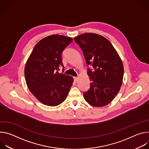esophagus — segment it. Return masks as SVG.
Instances as JSON below:
<instances>
[{
	"label": "esophagus",
	"mask_w": 149,
	"mask_h": 149,
	"mask_svg": "<svg viewBox=\"0 0 149 149\" xmlns=\"http://www.w3.org/2000/svg\"><path fill=\"white\" fill-rule=\"evenodd\" d=\"M74 81H75V82H77L78 81V77H74Z\"/></svg>",
	"instance_id": "esophagus-1"
}]
</instances>
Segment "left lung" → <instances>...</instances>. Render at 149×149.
Returning a JSON list of instances; mask_svg holds the SVG:
<instances>
[{
    "instance_id": "8db88e82",
    "label": "left lung",
    "mask_w": 149,
    "mask_h": 149,
    "mask_svg": "<svg viewBox=\"0 0 149 149\" xmlns=\"http://www.w3.org/2000/svg\"><path fill=\"white\" fill-rule=\"evenodd\" d=\"M81 48L87 65L91 83L84 98L94 107H103L110 103L119 92L123 83L124 67L122 61L111 42L104 36L86 33L74 38Z\"/></svg>"
}]
</instances>
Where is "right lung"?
<instances>
[{
  "label": "right lung",
  "instance_id": "right-lung-1",
  "mask_svg": "<svg viewBox=\"0 0 149 149\" xmlns=\"http://www.w3.org/2000/svg\"><path fill=\"white\" fill-rule=\"evenodd\" d=\"M73 39L52 35L42 39L35 46L25 67V77L30 91L42 104L56 106L66 99L74 79L59 73L64 68L61 55Z\"/></svg>",
  "mask_w": 149,
  "mask_h": 149
}]
</instances>
